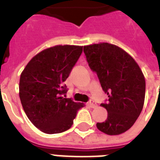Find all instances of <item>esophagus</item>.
Listing matches in <instances>:
<instances>
[{"label":"esophagus","mask_w":160,"mask_h":160,"mask_svg":"<svg viewBox=\"0 0 160 160\" xmlns=\"http://www.w3.org/2000/svg\"><path fill=\"white\" fill-rule=\"evenodd\" d=\"M88 105H90L91 108H95V106H96V103H95V101L94 100H90L89 102H88Z\"/></svg>","instance_id":"34e87169"}]
</instances>
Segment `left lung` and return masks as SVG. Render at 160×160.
<instances>
[{
	"label": "left lung",
	"mask_w": 160,
	"mask_h": 160,
	"mask_svg": "<svg viewBox=\"0 0 160 160\" xmlns=\"http://www.w3.org/2000/svg\"><path fill=\"white\" fill-rule=\"evenodd\" d=\"M88 65L96 73L109 99L101 105L108 112L105 121L97 123L100 131L117 135L130 129L144 106L145 80L133 58L118 46L100 43L84 46Z\"/></svg>",
	"instance_id": "1"
}]
</instances>
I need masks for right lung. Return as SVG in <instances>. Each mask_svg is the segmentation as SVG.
<instances>
[{"mask_svg": "<svg viewBox=\"0 0 160 160\" xmlns=\"http://www.w3.org/2000/svg\"><path fill=\"white\" fill-rule=\"evenodd\" d=\"M82 46H56L44 50L27 64L20 78V99L31 123L46 134L72 126L83 105L65 98L64 84L82 53Z\"/></svg>", "mask_w": 160, "mask_h": 160, "instance_id": "right-lung-1", "label": "right lung"}]
</instances>
